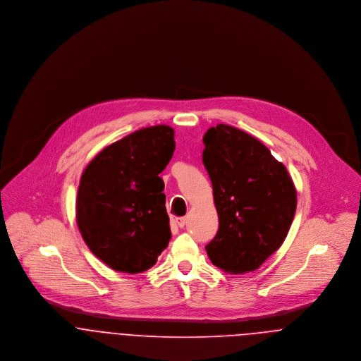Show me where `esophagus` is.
<instances>
[{
    "label": "esophagus",
    "instance_id": "1",
    "mask_svg": "<svg viewBox=\"0 0 361 361\" xmlns=\"http://www.w3.org/2000/svg\"><path fill=\"white\" fill-rule=\"evenodd\" d=\"M186 221H188L186 216H179V218H176V224H178L179 228H183V226L186 225Z\"/></svg>",
    "mask_w": 361,
    "mask_h": 361
}]
</instances>
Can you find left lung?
Returning <instances> with one entry per match:
<instances>
[{
  "label": "left lung",
  "instance_id": "8db88e82",
  "mask_svg": "<svg viewBox=\"0 0 361 361\" xmlns=\"http://www.w3.org/2000/svg\"><path fill=\"white\" fill-rule=\"evenodd\" d=\"M203 142L219 219L207 255L229 274L255 271L289 232L298 204L293 180L259 140L238 128L219 123Z\"/></svg>",
  "mask_w": 361,
  "mask_h": 361
}]
</instances>
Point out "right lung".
I'll return each instance as SVG.
<instances>
[{
    "label": "right lung",
    "instance_id": "obj_1",
    "mask_svg": "<svg viewBox=\"0 0 361 361\" xmlns=\"http://www.w3.org/2000/svg\"><path fill=\"white\" fill-rule=\"evenodd\" d=\"M175 150L173 129L157 125L105 147L86 166L76 199L83 240L109 268H152L171 239L164 180Z\"/></svg>",
    "mask_w": 361,
    "mask_h": 361
}]
</instances>
